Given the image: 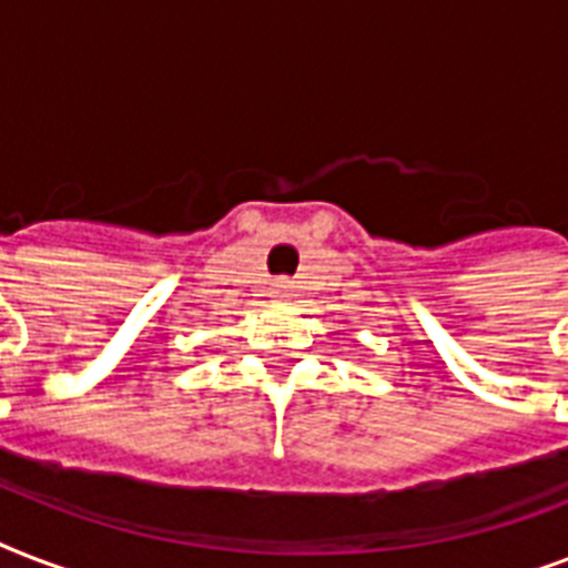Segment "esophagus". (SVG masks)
<instances>
[{"label": "esophagus", "mask_w": 568, "mask_h": 568, "mask_svg": "<svg viewBox=\"0 0 568 568\" xmlns=\"http://www.w3.org/2000/svg\"><path fill=\"white\" fill-rule=\"evenodd\" d=\"M288 292H292V283H288V280H276L274 283V288H271V294H274V297H288Z\"/></svg>", "instance_id": "obj_1"}]
</instances>
